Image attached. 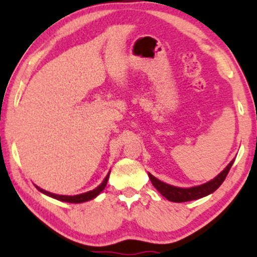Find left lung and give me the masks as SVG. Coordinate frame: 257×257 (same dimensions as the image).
<instances>
[{"label": "left lung", "instance_id": "1", "mask_svg": "<svg viewBox=\"0 0 257 257\" xmlns=\"http://www.w3.org/2000/svg\"><path fill=\"white\" fill-rule=\"evenodd\" d=\"M233 162H234V159H233L231 163L225 168V170H222V172H221L216 178L211 180V181L206 182L204 185L196 186V187H191V188H180V187H175V186L168 185L166 182L159 181L158 179H156L155 176L151 175V174H149V178L151 180L152 185L158 190V192L163 197H166L168 200H170V202H176V203L188 202V200L202 198V197L208 196V194L213 193L214 191H216L221 186V184L225 181L227 174H228L229 169H231Z\"/></svg>", "mask_w": 257, "mask_h": 257}]
</instances>
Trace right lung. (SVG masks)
Masks as SVG:
<instances>
[{"mask_svg":"<svg viewBox=\"0 0 257 257\" xmlns=\"http://www.w3.org/2000/svg\"><path fill=\"white\" fill-rule=\"evenodd\" d=\"M108 176H110V174H107V176H106L104 181H102V184L98 186L96 188H94L93 191H89V192H85L82 194H77V196H58V194L51 193V192H48V191L42 190V188H40L38 186H36V188L38 191H41L42 193L47 194V196H51V197H53V198H55L58 200H63V202H67V203H83V202H87V200L95 198V197L98 196V194L101 192L102 190H104V188L106 187V184H107Z\"/></svg>","mask_w":257,"mask_h":257,"instance_id":"obj_1","label":"right lung"}]
</instances>
